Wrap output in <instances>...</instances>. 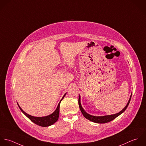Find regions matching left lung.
Returning a JSON list of instances; mask_svg holds the SVG:
<instances>
[{"instance_id": "obj_1", "label": "left lung", "mask_w": 146, "mask_h": 146, "mask_svg": "<svg viewBox=\"0 0 146 146\" xmlns=\"http://www.w3.org/2000/svg\"><path fill=\"white\" fill-rule=\"evenodd\" d=\"M131 95H132V93L130 95V97L129 98V100L126 104V106L123 108V109L122 110H121L120 112H119L118 113H117L116 114L114 115H106V116H92L90 114L88 113L82 108V105L81 104V96L79 95V99H78V104H79V107L80 108V110L82 113V115H84V116L86 118H87L88 120L95 122V123H107V122H109L112 120H113L114 119H115L117 117L119 116L121 114H122L127 108V107H128L129 103L130 102L131 100Z\"/></svg>"}]
</instances>
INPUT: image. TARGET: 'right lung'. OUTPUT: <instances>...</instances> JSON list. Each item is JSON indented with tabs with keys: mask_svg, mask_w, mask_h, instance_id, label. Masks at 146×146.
Instances as JSON below:
<instances>
[{
	"mask_svg": "<svg viewBox=\"0 0 146 146\" xmlns=\"http://www.w3.org/2000/svg\"><path fill=\"white\" fill-rule=\"evenodd\" d=\"M66 93H65L64 94V95L63 96V97L62 98V99H61V100L60 101L59 103H58V106L56 109V110L51 115L46 116L43 117H35L31 116L29 114L25 112H24L22 108L20 107V106L18 104V106L19 107V108L20 109V110L21 111V112L27 117L28 118H29L30 119L34 122V123L40 126H43V127H47V126H51L52 125H53L54 123H55L58 119V117H59V111H60V104L61 102L62 101V100L63 99V98H64V96L66 95Z\"/></svg>",
	"mask_w": 146,
	"mask_h": 146,
	"instance_id": "right-lung-1",
	"label": "right lung"
}]
</instances>
